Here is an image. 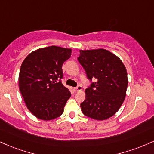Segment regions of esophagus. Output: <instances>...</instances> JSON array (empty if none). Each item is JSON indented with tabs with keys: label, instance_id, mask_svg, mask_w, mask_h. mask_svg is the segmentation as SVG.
<instances>
[{
	"label": "esophagus",
	"instance_id": "esophagus-1",
	"mask_svg": "<svg viewBox=\"0 0 154 154\" xmlns=\"http://www.w3.org/2000/svg\"><path fill=\"white\" fill-rule=\"evenodd\" d=\"M81 90H82V86L81 85H78L77 87H76L74 88V91L75 92H78V91H80Z\"/></svg>",
	"mask_w": 154,
	"mask_h": 154
}]
</instances>
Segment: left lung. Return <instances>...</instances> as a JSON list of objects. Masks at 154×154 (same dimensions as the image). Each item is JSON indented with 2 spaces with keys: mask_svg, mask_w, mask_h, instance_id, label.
I'll list each match as a JSON object with an SVG mask.
<instances>
[{
  "mask_svg": "<svg viewBox=\"0 0 154 154\" xmlns=\"http://www.w3.org/2000/svg\"><path fill=\"white\" fill-rule=\"evenodd\" d=\"M79 62L90 80L85 99L80 104L85 116L105 120L117 112L126 96L128 85L126 68L119 57L106 49L80 50Z\"/></svg>",
  "mask_w": 154,
  "mask_h": 154,
  "instance_id": "1",
  "label": "left lung"
}]
</instances>
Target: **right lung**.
Here are the masks:
<instances>
[{"instance_id":"add662e5","label":"right lung","mask_w":154,"mask_h":154,"mask_svg":"<svg viewBox=\"0 0 154 154\" xmlns=\"http://www.w3.org/2000/svg\"><path fill=\"white\" fill-rule=\"evenodd\" d=\"M72 49L49 46L32 51L24 59L19 75V86L24 103L38 119L48 121L63 114L71 93L63 85L62 65Z\"/></svg>"}]
</instances>
